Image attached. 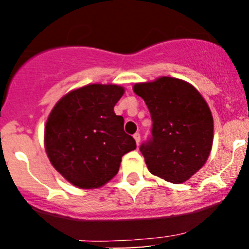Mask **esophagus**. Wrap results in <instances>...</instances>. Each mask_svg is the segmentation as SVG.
<instances>
[{
    "instance_id": "obj_1",
    "label": "esophagus",
    "mask_w": 249,
    "mask_h": 249,
    "mask_svg": "<svg viewBox=\"0 0 249 249\" xmlns=\"http://www.w3.org/2000/svg\"><path fill=\"white\" fill-rule=\"evenodd\" d=\"M133 138H134V141H136V142H137V146H138L139 142H141V134H139L138 132L134 133L133 134Z\"/></svg>"
}]
</instances>
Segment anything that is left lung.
<instances>
[{"label":"left lung","mask_w":249,"mask_h":249,"mask_svg":"<svg viewBox=\"0 0 249 249\" xmlns=\"http://www.w3.org/2000/svg\"><path fill=\"white\" fill-rule=\"evenodd\" d=\"M146 103L152 137L141 152L148 171L173 184L186 181L204 166L213 144V117L206 101L190 83L173 77L133 87Z\"/></svg>","instance_id":"left-lung-1"}]
</instances>
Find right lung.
Segmentation results:
<instances>
[{
    "label": "right lung",
    "instance_id": "right-lung-1",
    "mask_svg": "<svg viewBox=\"0 0 249 249\" xmlns=\"http://www.w3.org/2000/svg\"><path fill=\"white\" fill-rule=\"evenodd\" d=\"M124 95L116 84L70 91L48 117L44 145L53 166L79 188H97L118 173L122 157L137 147L113 111Z\"/></svg>",
    "mask_w": 249,
    "mask_h": 249
}]
</instances>
